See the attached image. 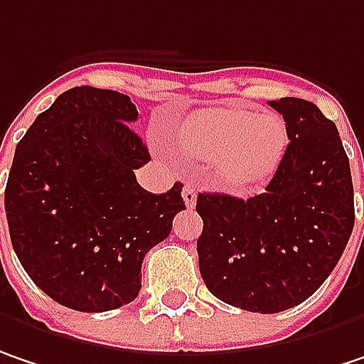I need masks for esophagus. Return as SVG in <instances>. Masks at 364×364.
<instances>
[{"mask_svg": "<svg viewBox=\"0 0 364 364\" xmlns=\"http://www.w3.org/2000/svg\"><path fill=\"white\" fill-rule=\"evenodd\" d=\"M196 200H198V189H196V185L187 183V185L183 187V202H185L187 208H193V205H196Z\"/></svg>", "mask_w": 364, "mask_h": 364, "instance_id": "esophagus-1", "label": "esophagus"}]
</instances>
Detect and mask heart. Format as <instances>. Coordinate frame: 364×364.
Returning <instances> with one entry per match:
<instances>
[{
	"label": "heart",
	"mask_w": 364,
	"mask_h": 364,
	"mask_svg": "<svg viewBox=\"0 0 364 364\" xmlns=\"http://www.w3.org/2000/svg\"><path fill=\"white\" fill-rule=\"evenodd\" d=\"M177 141L189 156L216 162L218 175L230 187L247 189L276 171L289 144V129L274 113L208 107L183 121Z\"/></svg>",
	"instance_id": "heart-1"
}]
</instances>
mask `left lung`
<instances>
[{"mask_svg": "<svg viewBox=\"0 0 364 364\" xmlns=\"http://www.w3.org/2000/svg\"><path fill=\"white\" fill-rule=\"evenodd\" d=\"M289 146L266 191L200 193V274L226 305L278 313L307 301L340 262L354 226L350 164L336 123L303 98L269 100Z\"/></svg>", "mask_w": 364, "mask_h": 364, "instance_id": "8db88e82", "label": "left lung"}]
</instances>
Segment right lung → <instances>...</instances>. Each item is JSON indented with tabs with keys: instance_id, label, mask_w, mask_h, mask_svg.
<instances>
[{
	"instance_id": "add662e5",
	"label": "right lung",
	"mask_w": 364,
	"mask_h": 364,
	"mask_svg": "<svg viewBox=\"0 0 364 364\" xmlns=\"http://www.w3.org/2000/svg\"><path fill=\"white\" fill-rule=\"evenodd\" d=\"M127 95L75 86L34 119L6 185L10 239L34 284L63 307L117 309L141 289V262L185 210L181 183L150 193V152Z\"/></svg>"
}]
</instances>
